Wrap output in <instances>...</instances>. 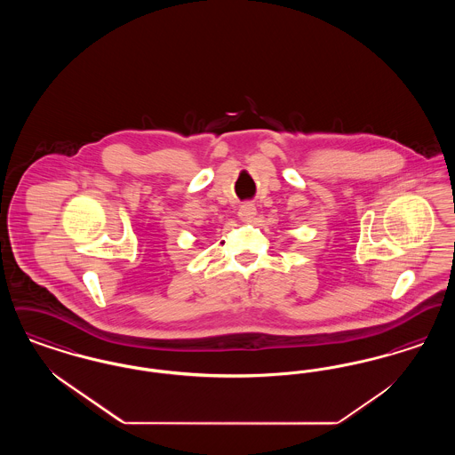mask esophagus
Wrapping results in <instances>:
<instances>
[{"instance_id": "34e87169", "label": "esophagus", "mask_w": 455, "mask_h": 455, "mask_svg": "<svg viewBox=\"0 0 455 455\" xmlns=\"http://www.w3.org/2000/svg\"><path fill=\"white\" fill-rule=\"evenodd\" d=\"M256 213H258V210H256V206L252 203H243L238 208V217L242 218V220H252V218L256 217Z\"/></svg>"}]
</instances>
